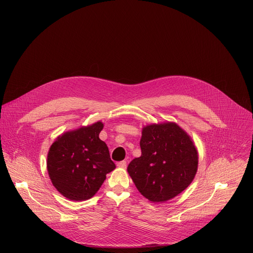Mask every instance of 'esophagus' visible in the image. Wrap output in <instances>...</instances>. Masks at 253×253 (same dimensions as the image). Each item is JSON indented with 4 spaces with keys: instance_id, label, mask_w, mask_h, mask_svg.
<instances>
[{
    "instance_id": "34e87169",
    "label": "esophagus",
    "mask_w": 253,
    "mask_h": 253,
    "mask_svg": "<svg viewBox=\"0 0 253 253\" xmlns=\"http://www.w3.org/2000/svg\"><path fill=\"white\" fill-rule=\"evenodd\" d=\"M117 166H118L119 168L125 169V168L127 167V163H126V161H120V162H118V163H117Z\"/></svg>"
}]
</instances>
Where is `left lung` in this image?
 <instances>
[{
    "mask_svg": "<svg viewBox=\"0 0 253 253\" xmlns=\"http://www.w3.org/2000/svg\"><path fill=\"white\" fill-rule=\"evenodd\" d=\"M141 156L127 168L138 191L149 201L165 202L184 191L198 168L191 137L174 122L142 128Z\"/></svg>",
    "mask_w": 253,
    "mask_h": 253,
    "instance_id": "left-lung-1",
    "label": "left lung"
}]
</instances>
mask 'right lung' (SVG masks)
<instances>
[{"instance_id": "right-lung-1", "label": "right lung", "mask_w": 253, "mask_h": 253, "mask_svg": "<svg viewBox=\"0 0 253 253\" xmlns=\"http://www.w3.org/2000/svg\"><path fill=\"white\" fill-rule=\"evenodd\" d=\"M104 124L98 121L58 136L47 156L52 184L66 198L83 201L93 197L116 166L106 143L99 138Z\"/></svg>"}]
</instances>
